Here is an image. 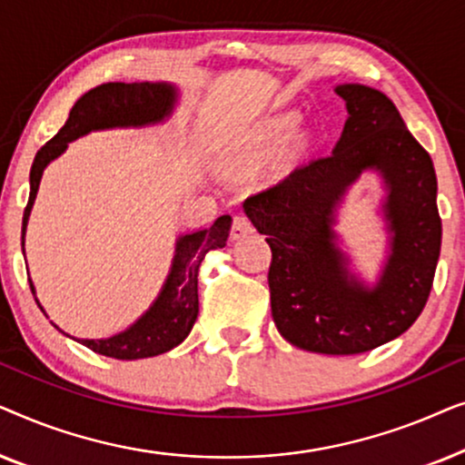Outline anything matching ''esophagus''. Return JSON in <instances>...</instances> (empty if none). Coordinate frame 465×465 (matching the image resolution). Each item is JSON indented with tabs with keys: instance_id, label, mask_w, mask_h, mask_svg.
Listing matches in <instances>:
<instances>
[{
	"instance_id": "34e87169",
	"label": "esophagus",
	"mask_w": 465,
	"mask_h": 465,
	"mask_svg": "<svg viewBox=\"0 0 465 465\" xmlns=\"http://www.w3.org/2000/svg\"><path fill=\"white\" fill-rule=\"evenodd\" d=\"M252 232H253V224L250 222V218H247V215H234L232 228H231V239L239 241Z\"/></svg>"
}]
</instances>
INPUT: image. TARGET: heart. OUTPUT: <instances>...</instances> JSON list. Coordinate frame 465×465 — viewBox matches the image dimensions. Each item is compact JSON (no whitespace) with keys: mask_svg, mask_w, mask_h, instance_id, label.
Listing matches in <instances>:
<instances>
[{"mask_svg":"<svg viewBox=\"0 0 465 465\" xmlns=\"http://www.w3.org/2000/svg\"><path fill=\"white\" fill-rule=\"evenodd\" d=\"M298 118L296 112H282L275 114V116L262 118L260 123L253 126L252 131H247V135L241 139L237 148V161L241 167H258L269 161V158L275 154V152L282 148L292 133L296 131ZM298 150V145L292 148V154Z\"/></svg>","mask_w":465,"mask_h":465,"instance_id":"obj_1","label":"heart"}]
</instances>
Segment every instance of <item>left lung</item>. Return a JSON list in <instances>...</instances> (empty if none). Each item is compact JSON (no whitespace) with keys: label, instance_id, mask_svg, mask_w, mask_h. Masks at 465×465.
<instances>
[{"label":"left lung","instance_id":"left-lung-1","mask_svg":"<svg viewBox=\"0 0 465 465\" xmlns=\"http://www.w3.org/2000/svg\"><path fill=\"white\" fill-rule=\"evenodd\" d=\"M349 118L332 154L296 167L243 209L266 234L271 311L279 334L304 351L355 355L406 332L430 298L442 222L434 163L406 129L390 97L364 84H339ZM368 168L384 177L391 256L368 289L335 245V209Z\"/></svg>","mask_w":465,"mask_h":465}]
</instances>
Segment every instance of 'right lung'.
Segmentation results:
<instances>
[{"label": "right lung", "instance_id": "right-lung-1", "mask_svg": "<svg viewBox=\"0 0 465 465\" xmlns=\"http://www.w3.org/2000/svg\"><path fill=\"white\" fill-rule=\"evenodd\" d=\"M175 101V86L167 84V82H133V84L107 82V84H101L82 94L75 101L72 112H69L67 123L61 126V131L50 142L37 150L35 161L31 164V193L23 215V239L44 169H46L50 161H54L56 156L65 152L69 142L91 131L163 123L173 112ZM231 215H220L205 231L183 234V237L177 239L173 264H171V272L163 285L161 294L131 328L110 336V339L75 341L94 353L116 360L154 358V355L167 353L180 345L190 334L196 315H199V279H196L199 277V266L205 260L207 252L226 245L228 232H231ZM29 285L31 292L35 294L31 279Z\"/></svg>", "mask_w": 465, "mask_h": 465}]
</instances>
